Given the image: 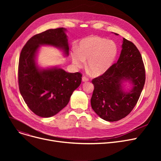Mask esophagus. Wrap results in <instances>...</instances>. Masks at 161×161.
Returning a JSON list of instances; mask_svg holds the SVG:
<instances>
[{
	"label": "esophagus",
	"mask_w": 161,
	"mask_h": 161,
	"mask_svg": "<svg viewBox=\"0 0 161 161\" xmlns=\"http://www.w3.org/2000/svg\"><path fill=\"white\" fill-rule=\"evenodd\" d=\"M89 81V78H87L86 76H83L82 77V81L85 82V81Z\"/></svg>",
	"instance_id": "34e87169"
}]
</instances>
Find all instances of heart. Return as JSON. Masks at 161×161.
I'll return each instance as SVG.
<instances>
[{
	"instance_id": "obj_1",
	"label": "heart",
	"mask_w": 161,
	"mask_h": 161,
	"mask_svg": "<svg viewBox=\"0 0 161 161\" xmlns=\"http://www.w3.org/2000/svg\"><path fill=\"white\" fill-rule=\"evenodd\" d=\"M118 54V47L114 41L92 36L81 40L78 51L74 50L72 63L81 68L87 60V66L92 75L98 76L106 73L114 64Z\"/></svg>"
}]
</instances>
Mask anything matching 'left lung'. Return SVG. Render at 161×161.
<instances>
[{
    "label": "left lung",
    "mask_w": 161,
    "mask_h": 161,
    "mask_svg": "<svg viewBox=\"0 0 161 161\" xmlns=\"http://www.w3.org/2000/svg\"><path fill=\"white\" fill-rule=\"evenodd\" d=\"M145 81V67L139 50L132 42L123 38L117 62L106 73L92 80L94 85L91 99L92 109L107 121L123 119L136 106ZM125 81L132 85L129 92L123 89Z\"/></svg>",
    "instance_id": "1"
}]
</instances>
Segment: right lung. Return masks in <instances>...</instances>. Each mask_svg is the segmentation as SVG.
<instances>
[{"instance_id":"right-lung-1","label":"right lung","mask_w":161,"mask_h":161,"mask_svg":"<svg viewBox=\"0 0 161 161\" xmlns=\"http://www.w3.org/2000/svg\"><path fill=\"white\" fill-rule=\"evenodd\" d=\"M64 28L49 29L33 36L23 47L19 60L20 93L31 110L42 117H50L69 103L81 82V74L69 73L54 66L40 69L36 63L41 46H51L69 55V46Z\"/></svg>"}]
</instances>
